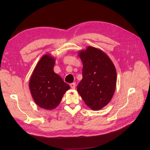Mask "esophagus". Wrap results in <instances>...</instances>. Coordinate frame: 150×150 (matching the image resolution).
<instances>
[{"mask_svg":"<svg viewBox=\"0 0 150 150\" xmlns=\"http://www.w3.org/2000/svg\"><path fill=\"white\" fill-rule=\"evenodd\" d=\"M70 86H71V89H75V88H76V83H71V84H70Z\"/></svg>","mask_w":150,"mask_h":150,"instance_id":"34e87169","label":"esophagus"}]
</instances>
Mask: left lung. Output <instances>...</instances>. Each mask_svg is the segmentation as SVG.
I'll list each match as a JSON object with an SVG mask.
<instances>
[{"label":"left lung","mask_w":150,"mask_h":150,"mask_svg":"<svg viewBox=\"0 0 150 150\" xmlns=\"http://www.w3.org/2000/svg\"><path fill=\"white\" fill-rule=\"evenodd\" d=\"M83 79L77 90L86 105L100 110L110 103L116 86V70L113 62L101 49L92 46L81 50Z\"/></svg>","instance_id":"left-lung-1"}]
</instances>
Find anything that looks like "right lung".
I'll return each mask as SVG.
<instances>
[{
    "mask_svg": "<svg viewBox=\"0 0 150 150\" xmlns=\"http://www.w3.org/2000/svg\"><path fill=\"white\" fill-rule=\"evenodd\" d=\"M54 64L55 58L45 54L35 66L29 83L34 102L39 107L47 110L55 109L70 89L69 85L54 72Z\"/></svg>",
    "mask_w": 150,
    "mask_h": 150,
    "instance_id": "add662e5",
    "label": "right lung"
}]
</instances>
